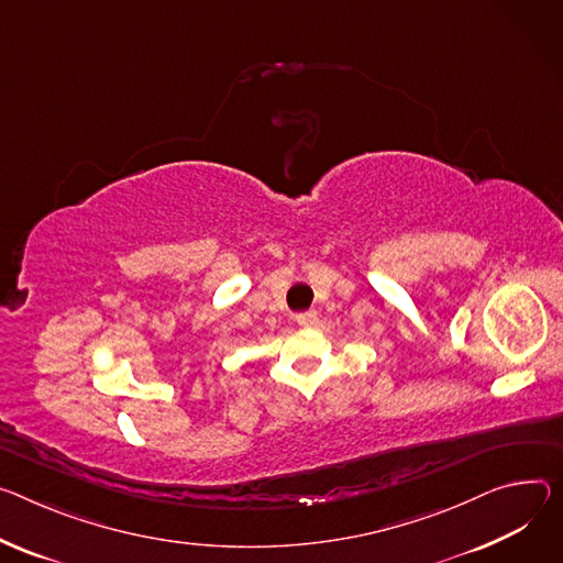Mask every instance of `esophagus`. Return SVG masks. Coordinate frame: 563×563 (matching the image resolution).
Wrapping results in <instances>:
<instances>
[{
  "instance_id": "obj_1",
  "label": "esophagus",
  "mask_w": 563,
  "mask_h": 563,
  "mask_svg": "<svg viewBox=\"0 0 563 563\" xmlns=\"http://www.w3.org/2000/svg\"><path fill=\"white\" fill-rule=\"evenodd\" d=\"M317 321H319V314H317L314 310L296 314V323H298V325H302V328H314V325H317Z\"/></svg>"
}]
</instances>
